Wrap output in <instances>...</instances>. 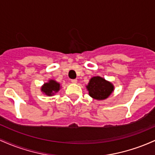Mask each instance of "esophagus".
Returning <instances> with one entry per match:
<instances>
[{"mask_svg":"<svg viewBox=\"0 0 155 155\" xmlns=\"http://www.w3.org/2000/svg\"><path fill=\"white\" fill-rule=\"evenodd\" d=\"M71 82L74 83V84H76V83H77V79H72Z\"/></svg>","mask_w":155,"mask_h":155,"instance_id":"obj_1","label":"esophagus"}]
</instances>
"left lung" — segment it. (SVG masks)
I'll use <instances>...</instances> for the list:
<instances>
[{"label": "left lung", "instance_id": "1", "mask_svg": "<svg viewBox=\"0 0 155 155\" xmlns=\"http://www.w3.org/2000/svg\"><path fill=\"white\" fill-rule=\"evenodd\" d=\"M89 95L97 101L108 98L114 90V86L111 82L101 76H93L86 86Z\"/></svg>", "mask_w": 155, "mask_h": 155}]
</instances>
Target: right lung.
<instances>
[{
	"instance_id": "obj_1",
	"label": "right lung",
	"mask_w": 155,
	"mask_h": 155,
	"mask_svg": "<svg viewBox=\"0 0 155 155\" xmlns=\"http://www.w3.org/2000/svg\"><path fill=\"white\" fill-rule=\"evenodd\" d=\"M61 88L60 84L54 79H49L47 82L44 83L41 87L42 93L47 96H52L59 92Z\"/></svg>"
}]
</instances>
